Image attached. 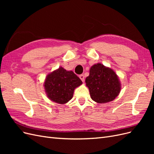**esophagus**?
Wrapping results in <instances>:
<instances>
[{"label":"esophagus","mask_w":154,"mask_h":154,"mask_svg":"<svg viewBox=\"0 0 154 154\" xmlns=\"http://www.w3.org/2000/svg\"><path fill=\"white\" fill-rule=\"evenodd\" d=\"M79 77H80V78L81 79L83 82H85V76H84V75H83V74H80V75L79 76Z\"/></svg>","instance_id":"1"}]
</instances>
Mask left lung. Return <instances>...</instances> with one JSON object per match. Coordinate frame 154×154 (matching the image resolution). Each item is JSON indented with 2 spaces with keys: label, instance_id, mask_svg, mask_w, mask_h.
<instances>
[{
  "label": "left lung",
  "instance_id": "left-lung-1",
  "mask_svg": "<svg viewBox=\"0 0 154 154\" xmlns=\"http://www.w3.org/2000/svg\"><path fill=\"white\" fill-rule=\"evenodd\" d=\"M85 83L92 100L99 103L114 100L121 90L120 83L115 72L100 63L95 64L91 68Z\"/></svg>",
  "mask_w": 154,
  "mask_h": 154
}]
</instances>
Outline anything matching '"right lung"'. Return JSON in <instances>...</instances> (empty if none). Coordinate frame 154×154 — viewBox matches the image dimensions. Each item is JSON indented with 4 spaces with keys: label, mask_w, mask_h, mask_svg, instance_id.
<instances>
[{
    "label": "right lung",
    "mask_w": 154,
    "mask_h": 154,
    "mask_svg": "<svg viewBox=\"0 0 154 154\" xmlns=\"http://www.w3.org/2000/svg\"><path fill=\"white\" fill-rule=\"evenodd\" d=\"M82 83V80L72 71H67L61 67L48 74L44 87L51 100L64 104L72 99L74 88Z\"/></svg>",
    "instance_id": "add662e5"
}]
</instances>
